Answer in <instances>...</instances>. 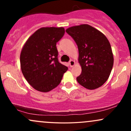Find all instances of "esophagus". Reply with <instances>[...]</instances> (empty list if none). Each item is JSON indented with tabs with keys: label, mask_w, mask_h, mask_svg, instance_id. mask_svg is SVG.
Returning a JSON list of instances; mask_svg holds the SVG:
<instances>
[{
	"label": "esophagus",
	"mask_w": 131,
	"mask_h": 131,
	"mask_svg": "<svg viewBox=\"0 0 131 131\" xmlns=\"http://www.w3.org/2000/svg\"><path fill=\"white\" fill-rule=\"evenodd\" d=\"M69 64H70V67H73V66L75 64V61L74 60H70V61H69Z\"/></svg>",
	"instance_id": "obj_1"
}]
</instances>
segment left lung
Instances as JSON below:
<instances>
[{
	"label": "left lung",
	"instance_id": "obj_1",
	"mask_svg": "<svg viewBox=\"0 0 131 131\" xmlns=\"http://www.w3.org/2000/svg\"><path fill=\"white\" fill-rule=\"evenodd\" d=\"M76 42L78 61L82 72L76 78L79 84L89 90L100 88L108 79L113 66V55L108 40L103 33L89 25L66 30Z\"/></svg>",
	"mask_w": 131,
	"mask_h": 131
}]
</instances>
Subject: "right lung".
I'll return each mask as SVG.
<instances>
[{
	"mask_svg": "<svg viewBox=\"0 0 131 131\" xmlns=\"http://www.w3.org/2000/svg\"><path fill=\"white\" fill-rule=\"evenodd\" d=\"M64 34L63 27L37 29L26 40L20 54L24 77L37 91L47 92L58 86L68 67L58 60L56 44Z\"/></svg>",
	"mask_w": 131,
	"mask_h": 131,
	"instance_id": "right-lung-1",
	"label": "right lung"
}]
</instances>
